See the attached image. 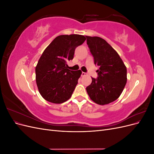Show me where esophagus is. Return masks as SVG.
<instances>
[{
    "label": "esophagus",
    "instance_id": "esophagus-1",
    "mask_svg": "<svg viewBox=\"0 0 154 154\" xmlns=\"http://www.w3.org/2000/svg\"><path fill=\"white\" fill-rule=\"evenodd\" d=\"M85 75H87V73L86 72H82V76H84Z\"/></svg>",
    "mask_w": 154,
    "mask_h": 154
}]
</instances>
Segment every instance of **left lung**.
Returning <instances> with one entry per match:
<instances>
[{
	"mask_svg": "<svg viewBox=\"0 0 154 154\" xmlns=\"http://www.w3.org/2000/svg\"><path fill=\"white\" fill-rule=\"evenodd\" d=\"M87 44L99 66L97 78L86 90L90 98L98 105H104L117 100L127 83V67L112 46L98 36H86Z\"/></svg>",
	"mask_w": 154,
	"mask_h": 154,
	"instance_id": "1",
	"label": "left lung"
}]
</instances>
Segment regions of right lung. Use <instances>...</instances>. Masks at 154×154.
<instances>
[{
    "label": "right lung",
    "instance_id": "obj_1",
    "mask_svg": "<svg viewBox=\"0 0 154 154\" xmlns=\"http://www.w3.org/2000/svg\"><path fill=\"white\" fill-rule=\"evenodd\" d=\"M86 40L80 35H60L44 50L35 68L36 82L41 96L53 103H62L71 97L82 74L71 71L67 62L75 49Z\"/></svg>",
    "mask_w": 154,
    "mask_h": 154
}]
</instances>
